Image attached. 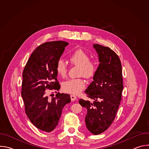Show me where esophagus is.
I'll use <instances>...</instances> for the list:
<instances>
[{
  "instance_id": "34e87169",
  "label": "esophagus",
  "mask_w": 149,
  "mask_h": 149,
  "mask_svg": "<svg viewBox=\"0 0 149 149\" xmlns=\"http://www.w3.org/2000/svg\"><path fill=\"white\" fill-rule=\"evenodd\" d=\"M71 99L72 101H75L77 100V97L75 95L72 94V95H71Z\"/></svg>"
}]
</instances>
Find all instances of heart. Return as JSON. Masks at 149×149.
<instances>
[{"instance_id":"heart-1","label":"heart","mask_w":149,"mask_h":149,"mask_svg":"<svg viewBox=\"0 0 149 149\" xmlns=\"http://www.w3.org/2000/svg\"><path fill=\"white\" fill-rule=\"evenodd\" d=\"M70 61L73 65L78 66L79 75H83L87 78L93 77L97 69L95 61L90 60L89 55L82 49L75 51L69 58ZM56 71L58 74L64 77L67 73V67L65 62L62 59H59L56 62ZM86 87V82L82 78L69 79L62 84L63 90L72 94L80 93Z\"/></svg>"}]
</instances>
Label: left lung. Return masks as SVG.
I'll list each match as a JSON object with an SVG mask.
<instances>
[{"mask_svg":"<svg viewBox=\"0 0 149 149\" xmlns=\"http://www.w3.org/2000/svg\"><path fill=\"white\" fill-rule=\"evenodd\" d=\"M99 66L93 82L84 92L91 100L80 99L87 113L85 121L88 131L97 135L111 125L115 118L123 90L122 67L118 55L110 48L94 44Z\"/></svg>","mask_w":149,"mask_h":149,"instance_id":"8db88e82","label":"left lung"}]
</instances>
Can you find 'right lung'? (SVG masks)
Returning a JSON list of instances; mask_svg holds the SVG:
<instances>
[{
  "instance_id": "right-lung-1",
  "label": "right lung",
  "mask_w": 149,
  "mask_h": 149,
  "mask_svg": "<svg viewBox=\"0 0 149 149\" xmlns=\"http://www.w3.org/2000/svg\"><path fill=\"white\" fill-rule=\"evenodd\" d=\"M68 44L59 40L39 45L31 54L23 71L21 95L25 113L36 127L48 133L55 129L63 107L71 101L67 94L58 93L51 100L45 94L47 88L60 89L56 62Z\"/></svg>"
}]
</instances>
